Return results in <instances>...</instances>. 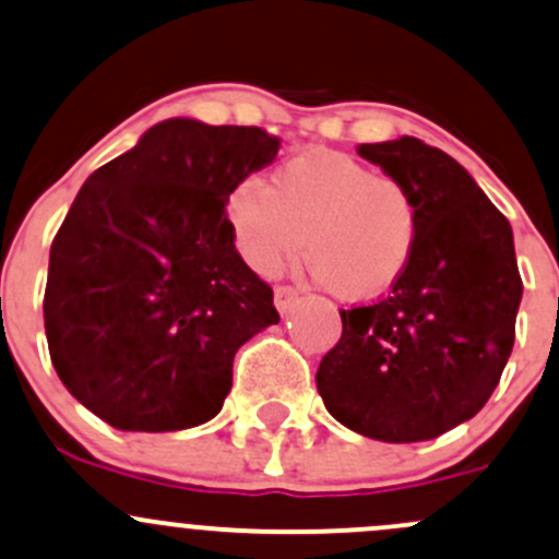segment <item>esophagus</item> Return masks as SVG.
<instances>
[{
  "mask_svg": "<svg viewBox=\"0 0 559 559\" xmlns=\"http://www.w3.org/2000/svg\"><path fill=\"white\" fill-rule=\"evenodd\" d=\"M297 299L299 292L295 286H278V289H275V308H278V313H289L297 305Z\"/></svg>",
  "mask_w": 559,
  "mask_h": 559,
  "instance_id": "34e87169",
  "label": "esophagus"
}]
</instances>
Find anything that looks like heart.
<instances>
[{
    "mask_svg": "<svg viewBox=\"0 0 559 559\" xmlns=\"http://www.w3.org/2000/svg\"><path fill=\"white\" fill-rule=\"evenodd\" d=\"M235 251L275 275L302 251L332 295L364 302L388 295L413 262L420 205L396 176L343 152H305L262 181L246 176L225 203Z\"/></svg>",
    "mask_w": 559,
    "mask_h": 559,
    "instance_id": "obj_1",
    "label": "heart"
}]
</instances>
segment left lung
<instances>
[{"label": "left lung", "instance_id": "obj_1", "mask_svg": "<svg viewBox=\"0 0 559 559\" xmlns=\"http://www.w3.org/2000/svg\"><path fill=\"white\" fill-rule=\"evenodd\" d=\"M358 155L402 179L420 238L388 297L340 310L316 385L329 415L380 442H426L474 418L512 356L522 278L512 225L448 152L402 136Z\"/></svg>", "mask_w": 559, "mask_h": 559}]
</instances>
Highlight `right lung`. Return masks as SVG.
Listing matches in <instances>:
<instances>
[{"label": "right lung", "instance_id": "1", "mask_svg": "<svg viewBox=\"0 0 559 559\" xmlns=\"http://www.w3.org/2000/svg\"><path fill=\"white\" fill-rule=\"evenodd\" d=\"M278 146L257 126L174 117L82 185L50 246L45 334L61 383L109 426L211 420L235 350L281 321L225 214L233 187Z\"/></svg>", "mask_w": 559, "mask_h": 559}]
</instances>
